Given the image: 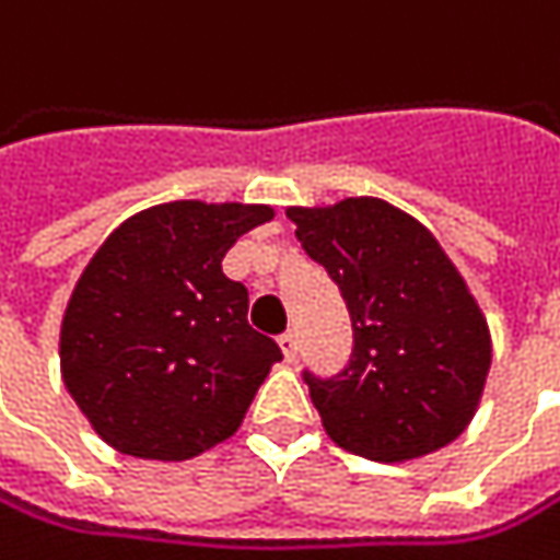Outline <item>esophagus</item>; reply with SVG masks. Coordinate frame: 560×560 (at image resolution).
I'll use <instances>...</instances> for the list:
<instances>
[{
    "mask_svg": "<svg viewBox=\"0 0 560 560\" xmlns=\"http://www.w3.org/2000/svg\"><path fill=\"white\" fill-rule=\"evenodd\" d=\"M280 350L287 355V362H295V352H299V340H295V330L280 334Z\"/></svg>",
    "mask_w": 560,
    "mask_h": 560,
    "instance_id": "1",
    "label": "esophagus"
}]
</instances>
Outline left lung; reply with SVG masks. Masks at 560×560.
Returning a JSON list of instances; mask_svg holds the SVG:
<instances>
[{
    "instance_id": "left-lung-1",
    "label": "left lung",
    "mask_w": 560,
    "mask_h": 560,
    "mask_svg": "<svg viewBox=\"0 0 560 560\" xmlns=\"http://www.w3.org/2000/svg\"><path fill=\"white\" fill-rule=\"evenodd\" d=\"M355 330L350 369L305 375L324 432L377 463L425 457L472 422L491 369L489 322L441 242L381 198L287 208Z\"/></svg>"
}]
</instances>
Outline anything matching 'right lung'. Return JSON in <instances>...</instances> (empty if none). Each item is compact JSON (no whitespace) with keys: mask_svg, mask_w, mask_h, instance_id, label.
Instances as JSON below:
<instances>
[{"mask_svg":"<svg viewBox=\"0 0 560 560\" xmlns=\"http://www.w3.org/2000/svg\"><path fill=\"white\" fill-rule=\"evenodd\" d=\"M270 205L166 201L122 220L71 290L59 365L71 400L119 454L191 460L233 438L283 359L223 273Z\"/></svg>","mask_w":560,"mask_h":560,"instance_id":"obj_1","label":"right lung"}]
</instances>
